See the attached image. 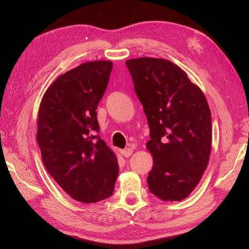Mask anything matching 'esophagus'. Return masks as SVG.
<instances>
[{"label": "esophagus", "instance_id": "obj_1", "mask_svg": "<svg viewBox=\"0 0 249 249\" xmlns=\"http://www.w3.org/2000/svg\"><path fill=\"white\" fill-rule=\"evenodd\" d=\"M120 154H122V155H123L124 157H125V158H129V157L132 156V154H133V149L130 148V147H127V148H125V149L120 150Z\"/></svg>", "mask_w": 249, "mask_h": 249}]
</instances>
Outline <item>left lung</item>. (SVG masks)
<instances>
[{
    "label": "left lung",
    "mask_w": 249,
    "mask_h": 249,
    "mask_svg": "<svg viewBox=\"0 0 249 249\" xmlns=\"http://www.w3.org/2000/svg\"><path fill=\"white\" fill-rule=\"evenodd\" d=\"M135 92L150 130L146 148L154 159L148 189L164 201H179L194 190L207 169L212 118L205 94L169 60H126Z\"/></svg>",
    "instance_id": "obj_1"
}]
</instances>
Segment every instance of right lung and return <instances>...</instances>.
Segmentation results:
<instances>
[{
  "label": "right lung",
  "mask_w": 249,
  "mask_h": 249,
  "mask_svg": "<svg viewBox=\"0 0 249 249\" xmlns=\"http://www.w3.org/2000/svg\"><path fill=\"white\" fill-rule=\"evenodd\" d=\"M112 67L111 61L99 60L66 71L52 83L39 106L37 142L44 166L71 198L83 203L110 197L118 176L116 155L95 135L96 108Z\"/></svg>",
  "instance_id": "1"
}]
</instances>
